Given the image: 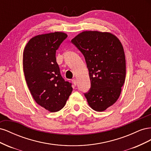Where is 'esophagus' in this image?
<instances>
[{
	"mask_svg": "<svg viewBox=\"0 0 151 151\" xmlns=\"http://www.w3.org/2000/svg\"><path fill=\"white\" fill-rule=\"evenodd\" d=\"M72 81V83H74V86H76V85H77V80H76V79H73Z\"/></svg>",
	"mask_w": 151,
	"mask_h": 151,
	"instance_id": "esophagus-1",
	"label": "esophagus"
}]
</instances>
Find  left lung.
<instances>
[{
    "mask_svg": "<svg viewBox=\"0 0 151 151\" xmlns=\"http://www.w3.org/2000/svg\"><path fill=\"white\" fill-rule=\"evenodd\" d=\"M83 53L91 88L84 93L91 108L103 111L119 98L126 75L125 53L120 40L109 33L84 31L71 40Z\"/></svg>",
    "mask_w": 151,
    "mask_h": 151,
    "instance_id": "left-lung-1",
    "label": "left lung"
}]
</instances>
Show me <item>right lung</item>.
Wrapping results in <instances>:
<instances>
[{
    "label": "right lung",
    "mask_w": 151,
    "mask_h": 151,
    "mask_svg": "<svg viewBox=\"0 0 151 151\" xmlns=\"http://www.w3.org/2000/svg\"><path fill=\"white\" fill-rule=\"evenodd\" d=\"M67 35L62 32L36 36L24 50L23 70L26 83L35 101L50 112L63 108L72 93L56 60V51Z\"/></svg>",
    "instance_id": "right-lung-1"
}]
</instances>
